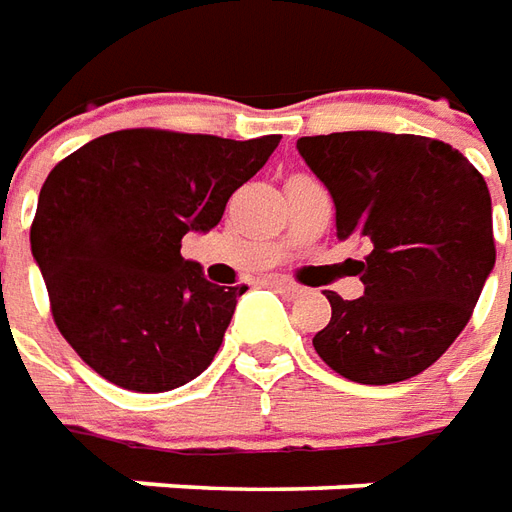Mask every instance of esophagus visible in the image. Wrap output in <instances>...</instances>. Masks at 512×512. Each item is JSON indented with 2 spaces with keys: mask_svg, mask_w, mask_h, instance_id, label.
Segmentation results:
<instances>
[{
  "mask_svg": "<svg viewBox=\"0 0 512 512\" xmlns=\"http://www.w3.org/2000/svg\"><path fill=\"white\" fill-rule=\"evenodd\" d=\"M270 286H273V289H278L281 295H289V297L303 295V286L292 284V281H284V278H273V281H270Z\"/></svg>",
  "mask_w": 512,
  "mask_h": 512,
  "instance_id": "obj_1",
  "label": "esophagus"
}]
</instances>
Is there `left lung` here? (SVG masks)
<instances>
[{"instance_id":"left-lung-1","label":"left lung","mask_w":512,"mask_h":512,"mask_svg":"<svg viewBox=\"0 0 512 512\" xmlns=\"http://www.w3.org/2000/svg\"><path fill=\"white\" fill-rule=\"evenodd\" d=\"M297 151L336 206V237L364 239V297L328 292L314 350L342 378L389 386L436 364L494 270L491 192L460 151L419 134L333 132Z\"/></svg>"}]
</instances>
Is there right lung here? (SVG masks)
Returning <instances> with one entry per match:
<instances>
[{"label": "right lung", "mask_w": 512, "mask_h": 512, "mask_svg": "<svg viewBox=\"0 0 512 512\" xmlns=\"http://www.w3.org/2000/svg\"><path fill=\"white\" fill-rule=\"evenodd\" d=\"M278 143V134L121 129L54 165L30 231L32 259L57 328L93 372L159 394L212 364L248 286L206 281L204 267L181 256V237L212 231Z\"/></svg>", "instance_id": "1"}]
</instances>
